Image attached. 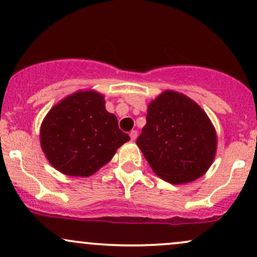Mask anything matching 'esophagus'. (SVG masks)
<instances>
[{"label": "esophagus", "instance_id": "1", "mask_svg": "<svg viewBox=\"0 0 257 257\" xmlns=\"http://www.w3.org/2000/svg\"><path fill=\"white\" fill-rule=\"evenodd\" d=\"M131 139H132V141H135L137 140V138H138V132L137 131H132L131 132Z\"/></svg>", "mask_w": 257, "mask_h": 257}]
</instances>
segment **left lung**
<instances>
[{"mask_svg": "<svg viewBox=\"0 0 257 257\" xmlns=\"http://www.w3.org/2000/svg\"><path fill=\"white\" fill-rule=\"evenodd\" d=\"M137 145L156 175L181 185L208 172L216 155L217 137L196 101L179 91L164 90L149 104Z\"/></svg>", "mask_w": 257, "mask_h": 257, "instance_id": "obj_1", "label": "left lung"}]
</instances>
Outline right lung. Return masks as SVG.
<instances>
[{"label":"right lung","mask_w":257,"mask_h":257,"mask_svg":"<svg viewBox=\"0 0 257 257\" xmlns=\"http://www.w3.org/2000/svg\"><path fill=\"white\" fill-rule=\"evenodd\" d=\"M129 140L117 117L106 110L105 96L91 89L65 96L46 114L40 129L41 147L52 167L78 178L98 172Z\"/></svg>","instance_id":"1"}]
</instances>
